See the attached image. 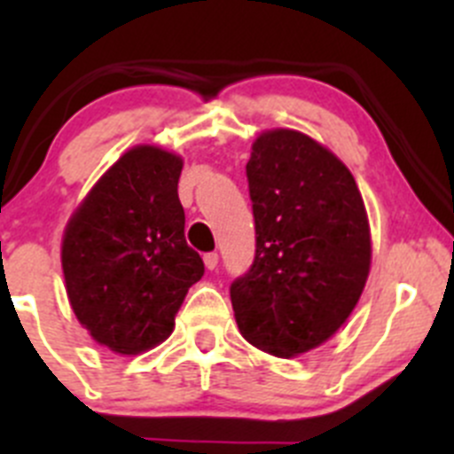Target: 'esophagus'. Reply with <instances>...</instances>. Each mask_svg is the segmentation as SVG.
<instances>
[{
    "label": "esophagus",
    "mask_w": 454,
    "mask_h": 454,
    "mask_svg": "<svg viewBox=\"0 0 454 454\" xmlns=\"http://www.w3.org/2000/svg\"><path fill=\"white\" fill-rule=\"evenodd\" d=\"M217 263H219V254L217 253H206L204 254V265L208 270H215L217 268Z\"/></svg>",
    "instance_id": "obj_1"
}]
</instances>
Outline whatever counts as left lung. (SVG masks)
<instances>
[{
  "mask_svg": "<svg viewBox=\"0 0 454 454\" xmlns=\"http://www.w3.org/2000/svg\"><path fill=\"white\" fill-rule=\"evenodd\" d=\"M256 250L232 281L239 332L278 358L323 345L367 283L371 235L349 168L294 129L263 131L246 164Z\"/></svg>",
  "mask_w": 454,
  "mask_h": 454,
  "instance_id": "obj_1",
  "label": "left lung"
}]
</instances>
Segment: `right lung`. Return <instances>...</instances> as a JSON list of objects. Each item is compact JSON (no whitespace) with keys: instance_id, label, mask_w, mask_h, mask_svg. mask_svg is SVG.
Returning <instances> with one entry per match:
<instances>
[{"instance_id":"add662e5","label":"right lung","mask_w":454,"mask_h":454,"mask_svg":"<svg viewBox=\"0 0 454 454\" xmlns=\"http://www.w3.org/2000/svg\"><path fill=\"white\" fill-rule=\"evenodd\" d=\"M182 158L138 145L122 153L66 226L67 299L98 345L136 356L167 340L204 261L186 244Z\"/></svg>"}]
</instances>
